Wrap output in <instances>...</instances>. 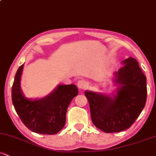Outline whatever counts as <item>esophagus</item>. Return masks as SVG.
Masks as SVG:
<instances>
[{"label":"esophagus","mask_w":156,"mask_h":156,"mask_svg":"<svg viewBox=\"0 0 156 156\" xmlns=\"http://www.w3.org/2000/svg\"><path fill=\"white\" fill-rule=\"evenodd\" d=\"M77 86H78V87L79 88V89H80V90H83V89H86V87H87V82L83 80H78V83H77Z\"/></svg>","instance_id":"1"}]
</instances>
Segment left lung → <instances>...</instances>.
I'll list each match as a JSON object with an SVG mask.
<instances>
[{"mask_svg": "<svg viewBox=\"0 0 156 156\" xmlns=\"http://www.w3.org/2000/svg\"><path fill=\"white\" fill-rule=\"evenodd\" d=\"M114 73L116 94L85 91L92 121L105 133H116L129 128L144 108L147 101L146 76L135 58L129 57Z\"/></svg>", "mask_w": 156, "mask_h": 156, "instance_id": "left-lung-1", "label": "left lung"}]
</instances>
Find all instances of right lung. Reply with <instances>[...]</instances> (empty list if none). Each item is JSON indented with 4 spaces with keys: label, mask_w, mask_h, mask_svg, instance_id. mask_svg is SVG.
Wrapping results in <instances>:
<instances>
[{
    "label": "right lung",
    "mask_w": 156,
    "mask_h": 156,
    "mask_svg": "<svg viewBox=\"0 0 156 156\" xmlns=\"http://www.w3.org/2000/svg\"><path fill=\"white\" fill-rule=\"evenodd\" d=\"M23 66L18 68L12 89V99L23 123L31 131L54 135L64 128L69 103L78 94L74 84H59L51 94L41 99H27L20 89Z\"/></svg>",
    "instance_id": "add662e5"
}]
</instances>
